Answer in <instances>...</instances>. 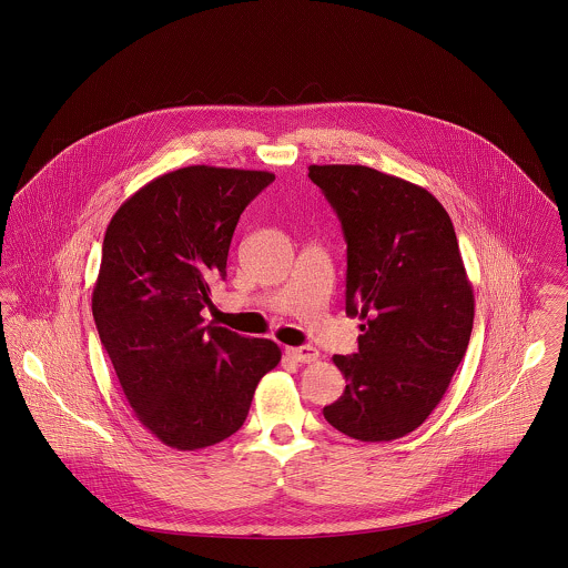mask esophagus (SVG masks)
Listing matches in <instances>:
<instances>
[{"instance_id": "obj_1", "label": "esophagus", "mask_w": 568, "mask_h": 568, "mask_svg": "<svg viewBox=\"0 0 568 568\" xmlns=\"http://www.w3.org/2000/svg\"><path fill=\"white\" fill-rule=\"evenodd\" d=\"M287 355L300 364H313L320 359V352L315 347H290Z\"/></svg>"}]
</instances>
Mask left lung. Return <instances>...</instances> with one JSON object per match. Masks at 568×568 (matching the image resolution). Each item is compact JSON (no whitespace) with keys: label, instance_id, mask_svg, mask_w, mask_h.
<instances>
[{"label":"left lung","instance_id":"left-lung-1","mask_svg":"<svg viewBox=\"0 0 568 568\" xmlns=\"http://www.w3.org/2000/svg\"><path fill=\"white\" fill-rule=\"evenodd\" d=\"M347 241V315L359 352L334 355L345 394L324 408L338 433L385 443L419 428L466 353L475 296L454 223L430 191L368 165H308Z\"/></svg>","mask_w":568,"mask_h":568}]
</instances>
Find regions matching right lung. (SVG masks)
I'll use <instances>...</instances> for the list:
<instances>
[{
  "label": "right lung",
  "mask_w": 568,
  "mask_h": 568,
  "mask_svg": "<svg viewBox=\"0 0 568 568\" xmlns=\"http://www.w3.org/2000/svg\"><path fill=\"white\" fill-rule=\"evenodd\" d=\"M272 181L264 170L179 168L135 191L106 227L93 320L135 419L172 449L241 430L260 378L281 362L268 338L202 317L239 219Z\"/></svg>",
  "instance_id": "add662e5"
}]
</instances>
